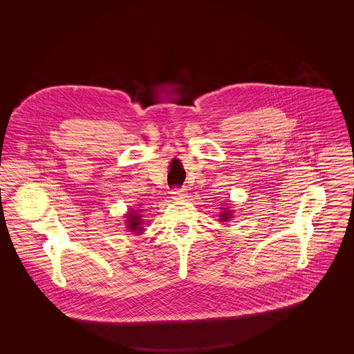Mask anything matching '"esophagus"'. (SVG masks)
Instances as JSON below:
<instances>
[{"label": "esophagus", "instance_id": "obj_1", "mask_svg": "<svg viewBox=\"0 0 354 354\" xmlns=\"http://www.w3.org/2000/svg\"><path fill=\"white\" fill-rule=\"evenodd\" d=\"M171 194H172V198L174 200H182L186 197V189L185 187H174L171 190Z\"/></svg>", "mask_w": 354, "mask_h": 354}]
</instances>
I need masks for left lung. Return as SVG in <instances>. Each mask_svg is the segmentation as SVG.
<instances>
[{"label": "left lung", "instance_id": "obj_1", "mask_svg": "<svg viewBox=\"0 0 354 354\" xmlns=\"http://www.w3.org/2000/svg\"><path fill=\"white\" fill-rule=\"evenodd\" d=\"M230 210L228 212H221V221H228V218H230Z\"/></svg>", "mask_w": 354, "mask_h": 354}]
</instances>
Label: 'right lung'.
I'll return each instance as SVG.
<instances>
[{
  "label": "right lung",
  "instance_id": "obj_1",
  "mask_svg": "<svg viewBox=\"0 0 354 354\" xmlns=\"http://www.w3.org/2000/svg\"><path fill=\"white\" fill-rule=\"evenodd\" d=\"M129 217V225H130V230H133V231H140L141 228H138V225L141 224L140 223V216H137L134 212H130V214L127 216Z\"/></svg>",
  "mask_w": 354,
  "mask_h": 354
}]
</instances>
